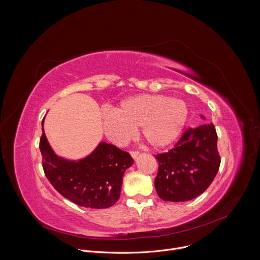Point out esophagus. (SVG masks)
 Here are the masks:
<instances>
[{
    "label": "esophagus",
    "mask_w": 260,
    "mask_h": 260,
    "mask_svg": "<svg viewBox=\"0 0 260 260\" xmlns=\"http://www.w3.org/2000/svg\"><path fill=\"white\" fill-rule=\"evenodd\" d=\"M129 153H131V156H132L134 159L137 158L138 155H139V152H138V151H131Z\"/></svg>",
    "instance_id": "34e87169"
}]
</instances>
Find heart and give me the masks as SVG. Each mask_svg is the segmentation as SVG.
Instances as JSON below:
<instances>
[{"label": "heart", "mask_w": 260, "mask_h": 260, "mask_svg": "<svg viewBox=\"0 0 260 260\" xmlns=\"http://www.w3.org/2000/svg\"><path fill=\"white\" fill-rule=\"evenodd\" d=\"M188 117L184 101L160 94H138L122 101L114 110H104L103 129L106 137L117 145L127 142L141 129L147 143L162 148L181 134Z\"/></svg>", "instance_id": "obj_1"}]
</instances>
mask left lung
Returning <instances> with one entry per match:
<instances>
[{
	"label": "left lung",
	"instance_id": "8db88e82",
	"mask_svg": "<svg viewBox=\"0 0 260 260\" xmlns=\"http://www.w3.org/2000/svg\"><path fill=\"white\" fill-rule=\"evenodd\" d=\"M217 139L214 124L205 123L187 129L170 151L155 155L159 167L154 185L161 200L190 201L210 186L221 161Z\"/></svg>",
	"mask_w": 260,
	"mask_h": 260
}]
</instances>
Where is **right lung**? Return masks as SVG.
<instances>
[{"instance_id":"right-lung-1","label":"right lung","mask_w":260,"mask_h":260,"mask_svg":"<svg viewBox=\"0 0 260 260\" xmlns=\"http://www.w3.org/2000/svg\"><path fill=\"white\" fill-rule=\"evenodd\" d=\"M40 150L43 170L52 186L74 204L90 209H106L119 199L124 172L134 164L132 156L114 145L100 142L95 149L78 160L58 156L44 133Z\"/></svg>"}]
</instances>
